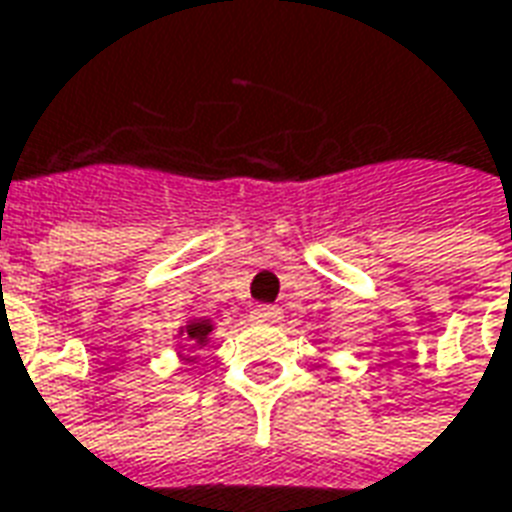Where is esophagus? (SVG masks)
Instances as JSON below:
<instances>
[{
	"label": "esophagus",
	"mask_w": 512,
	"mask_h": 512,
	"mask_svg": "<svg viewBox=\"0 0 512 512\" xmlns=\"http://www.w3.org/2000/svg\"><path fill=\"white\" fill-rule=\"evenodd\" d=\"M253 319H256V322H275V319H278V308H275V305H259V308L253 311Z\"/></svg>",
	"instance_id": "esophagus-1"
}]
</instances>
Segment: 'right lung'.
I'll return each mask as SVG.
<instances>
[{
    "label": "right lung",
    "instance_id": "add662e5",
    "mask_svg": "<svg viewBox=\"0 0 512 512\" xmlns=\"http://www.w3.org/2000/svg\"><path fill=\"white\" fill-rule=\"evenodd\" d=\"M210 333H212V324L207 322V319H204V322L199 319V322L188 324V341L199 343V346H204V343H207Z\"/></svg>",
    "mask_w": 512,
    "mask_h": 512
}]
</instances>
